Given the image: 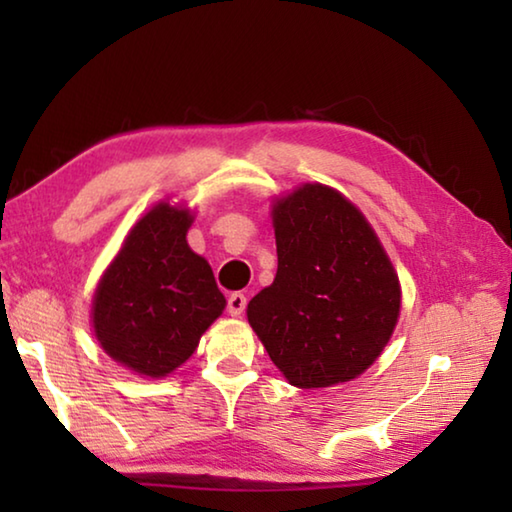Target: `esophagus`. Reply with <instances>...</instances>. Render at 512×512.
<instances>
[{
    "label": "esophagus",
    "instance_id": "esophagus-1",
    "mask_svg": "<svg viewBox=\"0 0 512 512\" xmlns=\"http://www.w3.org/2000/svg\"><path fill=\"white\" fill-rule=\"evenodd\" d=\"M246 296L244 293H232V296L228 298V314L230 316H241L244 314V309H246Z\"/></svg>",
    "mask_w": 512,
    "mask_h": 512
}]
</instances>
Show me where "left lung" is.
Returning a JSON list of instances; mask_svg holds the SVG:
<instances>
[{
	"instance_id": "8db88e82",
	"label": "left lung",
	"mask_w": 512,
	"mask_h": 512,
	"mask_svg": "<svg viewBox=\"0 0 512 512\" xmlns=\"http://www.w3.org/2000/svg\"><path fill=\"white\" fill-rule=\"evenodd\" d=\"M277 273L248 302V320L293 386L361 375L391 339L400 282L363 214L323 185L273 207Z\"/></svg>"
}]
</instances>
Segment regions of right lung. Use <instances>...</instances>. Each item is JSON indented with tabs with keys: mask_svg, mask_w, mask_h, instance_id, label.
<instances>
[{
	"mask_svg": "<svg viewBox=\"0 0 512 512\" xmlns=\"http://www.w3.org/2000/svg\"><path fill=\"white\" fill-rule=\"evenodd\" d=\"M189 223L187 210L153 207L94 293L101 348L140 375L164 377L185 363L225 307L210 264L187 246Z\"/></svg>",
	"mask_w": 512,
	"mask_h": 512,
	"instance_id": "right-lung-1",
	"label": "right lung"
}]
</instances>
